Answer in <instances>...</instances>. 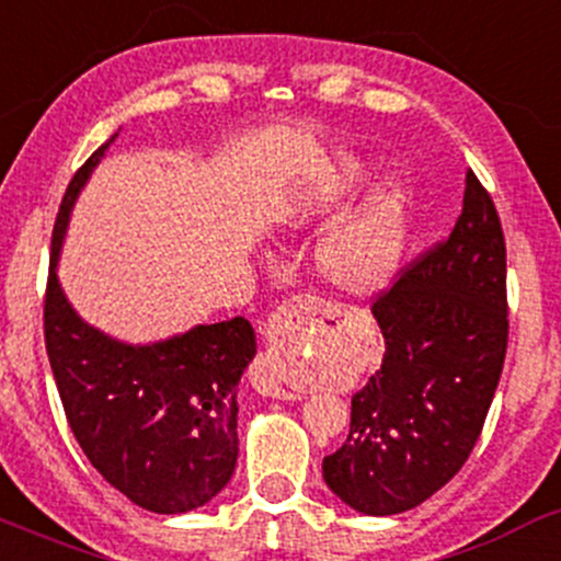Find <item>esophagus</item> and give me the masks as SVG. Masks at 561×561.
Instances as JSON below:
<instances>
[{
    "mask_svg": "<svg viewBox=\"0 0 561 561\" xmlns=\"http://www.w3.org/2000/svg\"><path fill=\"white\" fill-rule=\"evenodd\" d=\"M318 307L320 301L314 297H294L270 314L267 347H264L260 360L254 365V387L262 394H270V398L278 400L297 398V389L288 383L286 376L288 342H291L294 333L307 331V323L318 312Z\"/></svg>",
    "mask_w": 561,
    "mask_h": 561,
    "instance_id": "esophagus-1",
    "label": "esophagus"
}]
</instances>
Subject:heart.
Wrapping results in <instances>:
<instances>
[{
  "label": "heart",
  "instance_id": "b5f03b06",
  "mask_svg": "<svg viewBox=\"0 0 561 561\" xmlns=\"http://www.w3.org/2000/svg\"><path fill=\"white\" fill-rule=\"evenodd\" d=\"M360 174V163L342 161L329 180L320 182L312 201L286 206L283 225L291 230L305 228L318 206L333 204L347 193L350 182ZM402 228L398 201L381 196L365 204L360 211L333 228L318 249V267L323 278L350 294H370L392 275L400 256Z\"/></svg>",
  "mask_w": 561,
  "mask_h": 561
}]
</instances>
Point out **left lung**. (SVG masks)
Masks as SVG:
<instances>
[{"label": "left lung", "mask_w": 561, "mask_h": 561, "mask_svg": "<svg viewBox=\"0 0 561 561\" xmlns=\"http://www.w3.org/2000/svg\"><path fill=\"white\" fill-rule=\"evenodd\" d=\"M370 312L383 360L352 394L347 443L323 458V480L355 512L389 517L461 471L506 357V241L471 169L456 228L376 294Z\"/></svg>", "instance_id": "1"}]
</instances>
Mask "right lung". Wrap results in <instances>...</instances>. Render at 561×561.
Returning a JSON list of instances; mask_svg holds the SVG:
<instances>
[{"instance_id":"obj_1","label":"right lung","mask_w":561,"mask_h":561,"mask_svg":"<svg viewBox=\"0 0 561 561\" xmlns=\"http://www.w3.org/2000/svg\"><path fill=\"white\" fill-rule=\"evenodd\" d=\"M68 182L53 230L44 344L68 426L90 463L131 503L156 514L204 506L230 482L238 458V381L256 352L247 318L196 325L131 347L73 312L55 262L68 214L108 145Z\"/></svg>"}]
</instances>
